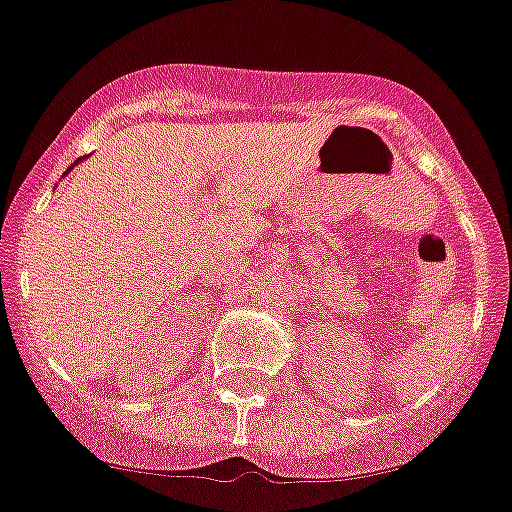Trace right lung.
I'll use <instances>...</instances> for the list:
<instances>
[{"label": "right lung", "instance_id": "add662e5", "mask_svg": "<svg viewBox=\"0 0 512 512\" xmlns=\"http://www.w3.org/2000/svg\"><path fill=\"white\" fill-rule=\"evenodd\" d=\"M79 161H82V159H79ZM79 161H74V166H77V164H79ZM74 166H69V169H67V174H69V171H72V169H74Z\"/></svg>", "mask_w": 512, "mask_h": 512}]
</instances>
